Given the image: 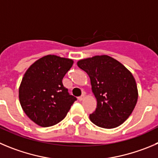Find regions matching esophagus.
<instances>
[{"label": "esophagus", "instance_id": "1", "mask_svg": "<svg viewBox=\"0 0 158 158\" xmlns=\"http://www.w3.org/2000/svg\"><path fill=\"white\" fill-rule=\"evenodd\" d=\"M84 98H85V95H84V94H82V95H81L80 97H79V98H78V99H79V101H83Z\"/></svg>", "mask_w": 158, "mask_h": 158}]
</instances>
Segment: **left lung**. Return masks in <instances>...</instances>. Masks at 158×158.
I'll return each instance as SVG.
<instances>
[{
  "mask_svg": "<svg viewBox=\"0 0 158 158\" xmlns=\"http://www.w3.org/2000/svg\"><path fill=\"white\" fill-rule=\"evenodd\" d=\"M77 64L89 76L92 91L97 98V108L89 114L91 122L104 129L122 125L132 114L138 99L132 73L107 55L82 59Z\"/></svg>",
  "mask_w": 158,
  "mask_h": 158,
  "instance_id": "obj_1",
  "label": "left lung"
}]
</instances>
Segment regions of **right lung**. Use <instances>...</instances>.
<instances>
[{
  "mask_svg": "<svg viewBox=\"0 0 158 158\" xmlns=\"http://www.w3.org/2000/svg\"><path fill=\"white\" fill-rule=\"evenodd\" d=\"M72 64V59L50 54L35 61L25 73L19 101L26 115L38 126L49 127L62 121L77 100L62 83Z\"/></svg>",
  "mask_w": 158,
  "mask_h": 158,
  "instance_id": "1",
  "label": "right lung"
}]
</instances>
